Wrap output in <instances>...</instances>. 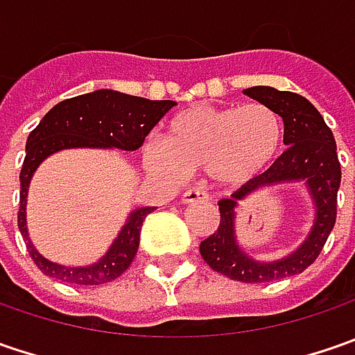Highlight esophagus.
<instances>
[{"instance_id": "34e87169", "label": "esophagus", "mask_w": 355, "mask_h": 355, "mask_svg": "<svg viewBox=\"0 0 355 355\" xmlns=\"http://www.w3.org/2000/svg\"><path fill=\"white\" fill-rule=\"evenodd\" d=\"M207 199H209V193L205 189L193 187V189H187L182 196V203H199V201H207Z\"/></svg>"}]
</instances>
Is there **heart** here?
Wrapping results in <instances>:
<instances>
[{
  "mask_svg": "<svg viewBox=\"0 0 355 355\" xmlns=\"http://www.w3.org/2000/svg\"><path fill=\"white\" fill-rule=\"evenodd\" d=\"M282 144L284 120L268 104L193 106L171 120L166 144H146L144 159L168 180L205 170L219 185H243L272 166Z\"/></svg>",
  "mask_w": 355,
  "mask_h": 355,
  "instance_id": "obj_1",
  "label": "heart"
}]
</instances>
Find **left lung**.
Segmentation results:
<instances>
[{
	"label": "left lung",
	"instance_id": "obj_1",
	"mask_svg": "<svg viewBox=\"0 0 355 355\" xmlns=\"http://www.w3.org/2000/svg\"><path fill=\"white\" fill-rule=\"evenodd\" d=\"M243 92L259 103L272 106L282 116L286 150L272 162L268 170L235 191L233 198L219 201L221 221L213 235L201 241L199 252L213 270L239 282L259 284L298 275L318 259L334 229L342 168L336 154L332 130L304 96L272 87H252ZM291 179H304L309 184L317 203L315 227L301 249L291 257L277 263H257L238 249L234 241L232 223L236 201L263 184Z\"/></svg>",
	"mask_w": 355,
	"mask_h": 355
}]
</instances>
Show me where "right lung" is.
Instances as JSON below:
<instances>
[{"label": "right lung", "instance_id": "obj_1", "mask_svg": "<svg viewBox=\"0 0 355 355\" xmlns=\"http://www.w3.org/2000/svg\"><path fill=\"white\" fill-rule=\"evenodd\" d=\"M171 106L173 101H148L140 96H130L116 90H94L90 94H80L75 98H67L53 106L39 126L29 134L25 146V159L21 168V191L17 225L21 235L25 237L27 251L31 254L37 268L53 279L80 284V286H96L118 279L132 265L138 245H140V229L148 213L156 207H142L130 215L128 223L122 233L112 243L96 265L92 266H62L51 263L45 257L35 251L27 237L25 225V203H27V187L37 166L64 148H120V150H138Z\"/></svg>", "mask_w": 355, "mask_h": 355}]
</instances>
